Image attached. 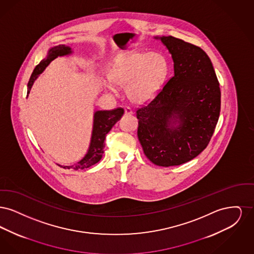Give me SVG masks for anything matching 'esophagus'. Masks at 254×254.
I'll list each match as a JSON object with an SVG mask.
<instances>
[{
  "label": "esophagus",
  "instance_id": "1",
  "mask_svg": "<svg viewBox=\"0 0 254 254\" xmlns=\"http://www.w3.org/2000/svg\"><path fill=\"white\" fill-rule=\"evenodd\" d=\"M132 113V109H130V108H128V107L125 108V114L126 115H131Z\"/></svg>",
  "mask_w": 254,
  "mask_h": 254
}]
</instances>
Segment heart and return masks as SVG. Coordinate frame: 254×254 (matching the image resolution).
<instances>
[{
  "label": "heart",
  "instance_id": "b5f03b06",
  "mask_svg": "<svg viewBox=\"0 0 254 254\" xmlns=\"http://www.w3.org/2000/svg\"><path fill=\"white\" fill-rule=\"evenodd\" d=\"M167 73V62L158 53H120L112 63L109 78L114 85L126 87L127 96L134 104L152 100ZM109 90L115 91L109 85Z\"/></svg>",
  "mask_w": 254,
  "mask_h": 254
}]
</instances>
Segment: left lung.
<instances>
[{"instance_id": "left-lung-1", "label": "left lung", "mask_w": 254, "mask_h": 254, "mask_svg": "<svg viewBox=\"0 0 254 254\" xmlns=\"http://www.w3.org/2000/svg\"><path fill=\"white\" fill-rule=\"evenodd\" d=\"M154 38L169 49L174 75L150 103L137 109V134L150 162L179 166L208 145L220 115L221 91L203 49L175 37Z\"/></svg>"}]
</instances>
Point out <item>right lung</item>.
<instances>
[{"mask_svg":"<svg viewBox=\"0 0 254 254\" xmlns=\"http://www.w3.org/2000/svg\"><path fill=\"white\" fill-rule=\"evenodd\" d=\"M72 53L71 48L59 45L57 47H53L49 49L47 57L44 60L41 61L40 64L36 65L33 72L30 76V79L27 84V95L30 92V89L34 84L35 80L38 76L43 72L49 64L62 56L69 55ZM124 114V109L122 108L112 109V110H97L94 112L93 116V127H92V134H91V140L88 150L86 152L84 158L80 160L77 164L73 166H60L64 169H72L75 170L78 169H87L93 165L98 163L103 156L104 153V147H105V139L109 130L112 128V127L121 119Z\"/></svg>","mask_w":254,"mask_h":254,"instance_id":"1","label":"right lung"}]
</instances>
